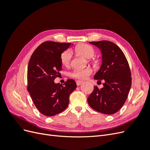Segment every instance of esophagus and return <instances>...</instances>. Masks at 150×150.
I'll use <instances>...</instances> for the list:
<instances>
[{
    "mask_svg": "<svg viewBox=\"0 0 150 150\" xmlns=\"http://www.w3.org/2000/svg\"><path fill=\"white\" fill-rule=\"evenodd\" d=\"M76 84H77V86H79V85H81V84L83 83V81H79V80H77V81H76Z\"/></svg>",
    "mask_w": 150,
    "mask_h": 150,
    "instance_id": "obj_1",
    "label": "esophagus"
}]
</instances>
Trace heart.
Wrapping results in <instances>:
<instances>
[{"mask_svg":"<svg viewBox=\"0 0 150 150\" xmlns=\"http://www.w3.org/2000/svg\"><path fill=\"white\" fill-rule=\"evenodd\" d=\"M75 52L79 56H83L86 59H91L93 57L95 54V51L93 47L88 44H80L75 47ZM71 58V52L69 50L63 52L61 56V64L64 66H68L70 64ZM93 71L89 67L84 69H76L72 71L71 73L72 78L84 80L92 74Z\"/></svg>","mask_w":150,"mask_h":150,"instance_id":"obj_1","label":"heart"}]
</instances>
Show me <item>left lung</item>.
Segmentation results:
<instances>
[{"label":"left lung","mask_w":150,"mask_h":150,"mask_svg":"<svg viewBox=\"0 0 150 150\" xmlns=\"http://www.w3.org/2000/svg\"><path fill=\"white\" fill-rule=\"evenodd\" d=\"M101 50L102 64L94 76L98 81L104 80V87L94 86L88 98L91 108L98 112L112 115L123 106L131 88V76L128 62L122 50L108 40L89 42Z\"/></svg>","instance_id":"8db88e82"}]
</instances>
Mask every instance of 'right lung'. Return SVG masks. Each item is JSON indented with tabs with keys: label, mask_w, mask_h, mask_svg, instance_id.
Returning a JSON list of instances; mask_svg holds the SVG:
<instances>
[{
	"label": "right lung",
	"mask_w": 150,
	"mask_h": 150,
	"mask_svg": "<svg viewBox=\"0 0 150 150\" xmlns=\"http://www.w3.org/2000/svg\"><path fill=\"white\" fill-rule=\"evenodd\" d=\"M71 43L46 41L32 54L28 69V91L38 110L47 116L64 111L69 104V95L76 88L69 79L63 86L54 82L62 70L61 54Z\"/></svg>",
	"instance_id": "right-lung-1"
}]
</instances>
